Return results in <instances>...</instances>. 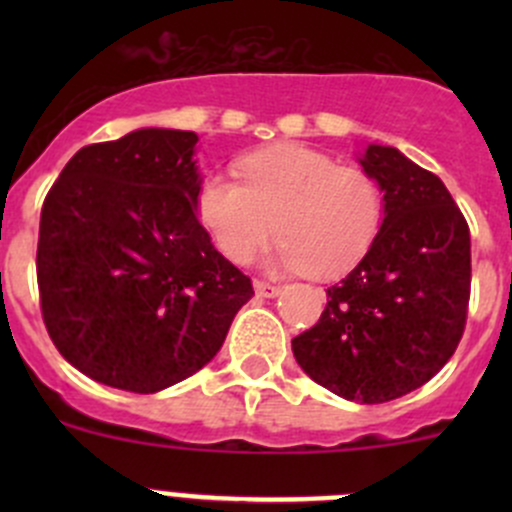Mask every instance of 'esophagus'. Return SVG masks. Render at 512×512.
I'll list each match as a JSON object with an SVG mask.
<instances>
[{
  "instance_id": "obj_1",
  "label": "esophagus",
  "mask_w": 512,
  "mask_h": 512,
  "mask_svg": "<svg viewBox=\"0 0 512 512\" xmlns=\"http://www.w3.org/2000/svg\"><path fill=\"white\" fill-rule=\"evenodd\" d=\"M255 292H257V297L272 299V297H277V294H280V287H277V285H270V282H260V280H255Z\"/></svg>"
}]
</instances>
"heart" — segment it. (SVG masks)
<instances>
[{"label": "heart", "mask_w": 512, "mask_h": 512, "mask_svg": "<svg viewBox=\"0 0 512 512\" xmlns=\"http://www.w3.org/2000/svg\"><path fill=\"white\" fill-rule=\"evenodd\" d=\"M237 175H205L195 195L200 223L235 265L255 260L277 227L267 265L329 280L359 265L379 235L376 180L327 153L282 143L237 160Z\"/></svg>", "instance_id": "obj_1"}]
</instances>
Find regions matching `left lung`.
Instances as JSON below:
<instances>
[{
	"instance_id": "left-lung-1",
	"label": "left lung",
	"mask_w": 512,
	"mask_h": 512,
	"mask_svg": "<svg viewBox=\"0 0 512 512\" xmlns=\"http://www.w3.org/2000/svg\"><path fill=\"white\" fill-rule=\"evenodd\" d=\"M364 173L384 195L364 260L327 289L322 317L292 339L304 374L356 404H384L426 384L463 337L471 232L438 175L399 148L369 143Z\"/></svg>"
}]
</instances>
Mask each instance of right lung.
Segmentation results:
<instances>
[{"mask_svg":"<svg viewBox=\"0 0 512 512\" xmlns=\"http://www.w3.org/2000/svg\"><path fill=\"white\" fill-rule=\"evenodd\" d=\"M195 143L175 128L94 143L46 195L41 314L61 356L98 384L156 394L188 379L255 294L200 225Z\"/></svg>","mask_w":512,"mask_h":512,"instance_id":"obj_1","label":"right lung"}]
</instances>
